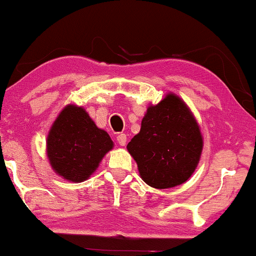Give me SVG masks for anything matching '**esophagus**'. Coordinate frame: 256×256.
Listing matches in <instances>:
<instances>
[{
  "label": "esophagus",
  "mask_w": 256,
  "mask_h": 256,
  "mask_svg": "<svg viewBox=\"0 0 256 256\" xmlns=\"http://www.w3.org/2000/svg\"><path fill=\"white\" fill-rule=\"evenodd\" d=\"M116 141L120 146H126V143H127V136H126L124 134H118L116 136Z\"/></svg>",
  "instance_id": "obj_1"
}]
</instances>
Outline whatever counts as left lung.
I'll return each instance as SVG.
<instances>
[{
  "label": "left lung",
  "mask_w": 256,
  "mask_h": 256,
  "mask_svg": "<svg viewBox=\"0 0 256 256\" xmlns=\"http://www.w3.org/2000/svg\"><path fill=\"white\" fill-rule=\"evenodd\" d=\"M127 149L146 184L168 188L183 184L194 174L200 158L202 138L186 104L168 94L158 104L146 110L141 130Z\"/></svg>",
  "instance_id": "obj_1"
}]
</instances>
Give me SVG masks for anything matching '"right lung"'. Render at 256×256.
Wrapping results in <instances>:
<instances>
[{"label": "right lung", "instance_id": "1", "mask_svg": "<svg viewBox=\"0 0 256 256\" xmlns=\"http://www.w3.org/2000/svg\"><path fill=\"white\" fill-rule=\"evenodd\" d=\"M113 141L82 107H65L48 136V156L54 170L71 182H82L99 166Z\"/></svg>", "mask_w": 256, "mask_h": 256}]
</instances>
